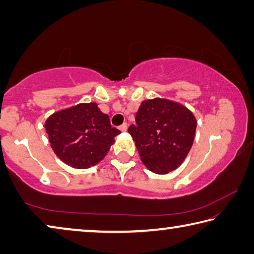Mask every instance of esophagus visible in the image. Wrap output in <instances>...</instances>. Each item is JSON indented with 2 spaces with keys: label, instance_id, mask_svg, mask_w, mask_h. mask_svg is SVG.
<instances>
[{
  "label": "esophagus",
  "instance_id": "obj_1",
  "mask_svg": "<svg viewBox=\"0 0 254 254\" xmlns=\"http://www.w3.org/2000/svg\"><path fill=\"white\" fill-rule=\"evenodd\" d=\"M120 130H121L122 132H126L127 130V123H123L121 127H120Z\"/></svg>",
  "mask_w": 254,
  "mask_h": 254
}]
</instances>
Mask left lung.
<instances>
[{"label": "left lung", "mask_w": 254, "mask_h": 254, "mask_svg": "<svg viewBox=\"0 0 254 254\" xmlns=\"http://www.w3.org/2000/svg\"><path fill=\"white\" fill-rule=\"evenodd\" d=\"M197 121L186 106L156 97L141 103L135 124L127 128L141 160L158 175H166L182 165L194 142Z\"/></svg>", "instance_id": "left-lung-1"}]
</instances>
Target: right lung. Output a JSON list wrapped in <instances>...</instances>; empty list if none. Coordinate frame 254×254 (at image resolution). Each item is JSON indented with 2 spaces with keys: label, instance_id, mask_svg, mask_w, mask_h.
<instances>
[{
  "label": "right lung",
  "instance_id": "add662e5",
  "mask_svg": "<svg viewBox=\"0 0 254 254\" xmlns=\"http://www.w3.org/2000/svg\"><path fill=\"white\" fill-rule=\"evenodd\" d=\"M45 128L56 156L76 169L102 161L121 133L94 102L55 112L46 120Z\"/></svg>",
  "mask_w": 254,
  "mask_h": 254
}]
</instances>
